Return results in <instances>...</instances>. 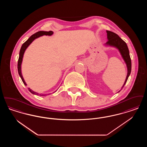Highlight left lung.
Returning <instances> with one entry per match:
<instances>
[{
    "mask_svg": "<svg viewBox=\"0 0 147 147\" xmlns=\"http://www.w3.org/2000/svg\"><path fill=\"white\" fill-rule=\"evenodd\" d=\"M106 32H107V37L108 41L105 43V46L113 47L119 50L122 58L123 59L125 62L126 63L127 68V75L126 77L125 82L123 85V86H122L121 89L118 91L119 92L124 87L125 85L128 80V78L131 74V67H132L131 59L129 56V49L126 42H125L123 40H122L119 37V35H117L116 34L110 31H106Z\"/></svg>",
    "mask_w": 147,
    "mask_h": 147,
    "instance_id": "left-lung-1",
    "label": "left lung"
}]
</instances>
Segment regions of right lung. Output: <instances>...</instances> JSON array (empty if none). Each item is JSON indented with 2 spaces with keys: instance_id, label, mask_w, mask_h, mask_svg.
I'll return each instance as SVG.
<instances>
[{
  "instance_id": "right-lung-1",
  "label": "right lung",
  "mask_w": 147,
  "mask_h": 147,
  "mask_svg": "<svg viewBox=\"0 0 147 147\" xmlns=\"http://www.w3.org/2000/svg\"><path fill=\"white\" fill-rule=\"evenodd\" d=\"M53 34V32L52 31H38L36 33L34 34V35L31 36L28 40L26 41L25 42H24L22 46H21V49L20 51V53H19V59H18V73H19V74L20 76V77L21 78V80L22 81V82L24 83V84H25V85H27V84L26 83V82H25L24 80V79L22 77V73H21V64H22V58H23V57H24V53L26 51V49H27V48L29 46V45L33 42L35 39L42 36L43 35H46V36H51ZM28 90L29 91H30L32 94H34V95H40V96H46L47 95V94H38V92H36L35 91L32 90V89H31L30 88H28ZM57 91V90H56ZM55 91V92H56ZM48 95H49V94H48Z\"/></svg>"
}]
</instances>
